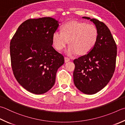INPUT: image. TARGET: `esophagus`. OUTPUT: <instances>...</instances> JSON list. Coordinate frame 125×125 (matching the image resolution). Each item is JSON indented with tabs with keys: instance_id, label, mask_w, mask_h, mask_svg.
Segmentation results:
<instances>
[{
	"instance_id": "34e87169",
	"label": "esophagus",
	"mask_w": 125,
	"mask_h": 125,
	"mask_svg": "<svg viewBox=\"0 0 125 125\" xmlns=\"http://www.w3.org/2000/svg\"><path fill=\"white\" fill-rule=\"evenodd\" d=\"M64 59H65V62H70V59L69 58H67V57H65L64 58Z\"/></svg>"
}]
</instances>
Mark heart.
Returning <instances> with one entry per match:
<instances>
[{"label":"heart","instance_id":"1","mask_svg":"<svg viewBox=\"0 0 125 125\" xmlns=\"http://www.w3.org/2000/svg\"><path fill=\"white\" fill-rule=\"evenodd\" d=\"M98 38L97 28L85 22L71 21L62 26V31L54 32L52 41L54 47L61 51L69 42L66 53L71 55L78 53L83 55L89 53L95 46Z\"/></svg>","mask_w":125,"mask_h":125}]
</instances>
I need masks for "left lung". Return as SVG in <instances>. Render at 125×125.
<instances>
[{"instance_id": "1", "label": "left lung", "mask_w": 125, "mask_h": 125, "mask_svg": "<svg viewBox=\"0 0 125 125\" xmlns=\"http://www.w3.org/2000/svg\"><path fill=\"white\" fill-rule=\"evenodd\" d=\"M82 18L89 20L95 25L98 38L89 53L73 60V81L79 90L93 95L104 88L111 79L115 71L117 47L104 23L95 18Z\"/></svg>"}]
</instances>
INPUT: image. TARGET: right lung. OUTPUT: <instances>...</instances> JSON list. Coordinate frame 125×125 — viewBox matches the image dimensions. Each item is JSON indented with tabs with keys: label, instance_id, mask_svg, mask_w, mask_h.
I'll return each instance as SVG.
<instances>
[{
	"label": "right lung",
	"instance_id": "1",
	"mask_svg": "<svg viewBox=\"0 0 125 125\" xmlns=\"http://www.w3.org/2000/svg\"><path fill=\"white\" fill-rule=\"evenodd\" d=\"M60 22L52 17L22 23L10 42L12 68L21 86L32 94L46 93L55 82L63 56L52 47V35Z\"/></svg>",
	"mask_w": 125,
	"mask_h": 125
}]
</instances>
